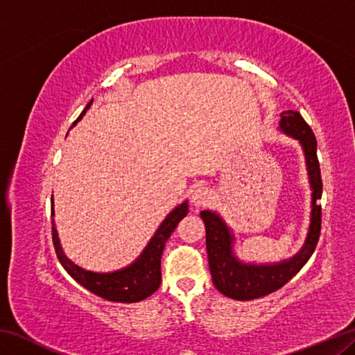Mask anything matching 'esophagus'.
<instances>
[{
    "label": "esophagus",
    "instance_id": "obj_1",
    "mask_svg": "<svg viewBox=\"0 0 355 355\" xmlns=\"http://www.w3.org/2000/svg\"><path fill=\"white\" fill-rule=\"evenodd\" d=\"M211 199H213V192L208 188V186L199 184V186H196L194 191H192V203L197 207L207 205V203Z\"/></svg>",
    "mask_w": 355,
    "mask_h": 355
}]
</instances>
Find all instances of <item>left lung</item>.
<instances>
[{
  "instance_id": "left-lung-1",
  "label": "left lung",
  "mask_w": 355,
  "mask_h": 355,
  "mask_svg": "<svg viewBox=\"0 0 355 355\" xmlns=\"http://www.w3.org/2000/svg\"><path fill=\"white\" fill-rule=\"evenodd\" d=\"M280 128L286 135L302 144L305 161L310 177V184L313 189L311 194V222L310 232L302 250L290 260L277 264H244L233 255L232 243L233 236L218 214L213 211H202L200 216L205 222L207 230V252L209 271H211L213 284L227 297L236 300H252L268 296L279 288L288 284L296 275L309 258L313 254L321 233V205L318 200L322 194V180L320 161L316 155V137L310 125L297 111H285L280 114Z\"/></svg>"
}]
</instances>
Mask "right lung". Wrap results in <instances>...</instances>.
<instances>
[{
  "label": "right lung",
  "mask_w": 355,
  "mask_h": 355,
  "mask_svg": "<svg viewBox=\"0 0 355 355\" xmlns=\"http://www.w3.org/2000/svg\"><path fill=\"white\" fill-rule=\"evenodd\" d=\"M91 105L92 100L89 101V105L86 106V110L81 112V116L75 120V123L86 114ZM186 214H188V202L182 203V205L177 207L169 216H167L163 220V224L159 225L158 230H156L153 238L150 239V243L147 244V248L144 249L141 257L137 258L133 264H130L128 268L122 269V271L98 274L86 271V269L71 263L69 258L64 255L61 244H59L55 220L51 219L53 245H55L59 263L62 264L65 271H67L78 284L86 288V290L97 294V296L106 300H111V302H139V300L152 296V294L159 288L161 255H163L166 241L171 238L173 230H175V227L178 225V222L182 220ZM53 216H55V211H53L51 199V218Z\"/></svg>",
  "instance_id": "obj_1"
}]
</instances>
